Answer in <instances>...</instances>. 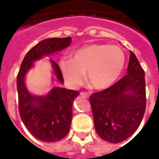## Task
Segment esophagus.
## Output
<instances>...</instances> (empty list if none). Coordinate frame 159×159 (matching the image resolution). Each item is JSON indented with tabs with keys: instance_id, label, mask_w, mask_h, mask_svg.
<instances>
[{
	"instance_id": "1",
	"label": "esophagus",
	"mask_w": 159,
	"mask_h": 159,
	"mask_svg": "<svg viewBox=\"0 0 159 159\" xmlns=\"http://www.w3.org/2000/svg\"><path fill=\"white\" fill-rule=\"evenodd\" d=\"M80 95L82 96V97H85V98H88L89 96V93H87V92H81L80 93Z\"/></svg>"
}]
</instances>
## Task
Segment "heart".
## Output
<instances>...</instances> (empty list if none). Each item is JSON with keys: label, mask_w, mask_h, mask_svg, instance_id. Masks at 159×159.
Returning <instances> with one entry per match:
<instances>
[{"label": "heart", "mask_w": 159, "mask_h": 159, "mask_svg": "<svg viewBox=\"0 0 159 159\" xmlns=\"http://www.w3.org/2000/svg\"><path fill=\"white\" fill-rule=\"evenodd\" d=\"M125 61L124 52L118 46L92 44L76 50L70 60H62L60 70L65 82L72 89L82 84L86 73L93 88L102 90L118 80Z\"/></svg>", "instance_id": "obj_1"}]
</instances>
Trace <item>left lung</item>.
I'll return each mask as SVG.
<instances>
[{
    "mask_svg": "<svg viewBox=\"0 0 159 159\" xmlns=\"http://www.w3.org/2000/svg\"><path fill=\"white\" fill-rule=\"evenodd\" d=\"M126 73L111 87L90 96L95 131L111 143L130 137L145 112V73L131 51Z\"/></svg>",
    "mask_w": 159,
    "mask_h": 159,
    "instance_id": "8db88e82",
    "label": "left lung"
}]
</instances>
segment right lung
<instances>
[{"label":"right lung","instance_id":"1","mask_svg":"<svg viewBox=\"0 0 159 159\" xmlns=\"http://www.w3.org/2000/svg\"><path fill=\"white\" fill-rule=\"evenodd\" d=\"M70 37L49 38L41 40L25 55L16 78L18 107L22 121L34 137L45 143H54L65 137L70 131L72 103L79 95L75 90L54 87L47 95H35L28 91L25 76L34 62L49 57L70 46ZM57 81L64 83L58 64L49 60Z\"/></svg>","mask_w":159,"mask_h":159}]
</instances>
